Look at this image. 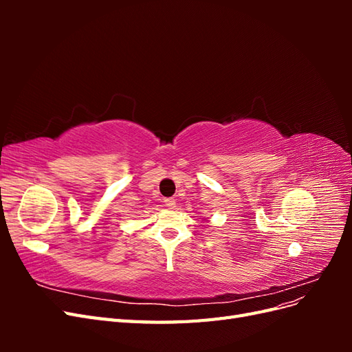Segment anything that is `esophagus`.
<instances>
[{"instance_id": "1", "label": "esophagus", "mask_w": 352, "mask_h": 352, "mask_svg": "<svg viewBox=\"0 0 352 352\" xmlns=\"http://www.w3.org/2000/svg\"><path fill=\"white\" fill-rule=\"evenodd\" d=\"M164 206L168 207V208H175L176 199L175 198H164Z\"/></svg>"}]
</instances>
